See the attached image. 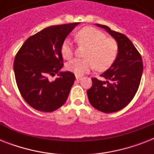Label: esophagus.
<instances>
[{
	"label": "esophagus",
	"mask_w": 154,
	"mask_h": 154,
	"mask_svg": "<svg viewBox=\"0 0 154 154\" xmlns=\"http://www.w3.org/2000/svg\"><path fill=\"white\" fill-rule=\"evenodd\" d=\"M76 79H77V81H81V80H82V77H79V76H76Z\"/></svg>",
	"instance_id": "1"
}]
</instances>
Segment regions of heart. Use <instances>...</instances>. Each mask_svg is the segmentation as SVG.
I'll return each instance as SVG.
<instances>
[{
  "instance_id": "obj_1",
  "label": "heart",
  "mask_w": 154,
  "mask_h": 154,
  "mask_svg": "<svg viewBox=\"0 0 154 154\" xmlns=\"http://www.w3.org/2000/svg\"><path fill=\"white\" fill-rule=\"evenodd\" d=\"M77 43L88 47L85 53L86 59H74L68 63L67 69L77 76H82L95 66L99 71L107 69L117 57L118 45L112 38L93 27H85L75 35ZM60 53L65 59L72 57V42L65 39L60 46Z\"/></svg>"
}]
</instances>
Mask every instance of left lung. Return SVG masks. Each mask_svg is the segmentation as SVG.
<instances>
[{
    "label": "left lung",
    "instance_id": "8db88e82",
    "mask_svg": "<svg viewBox=\"0 0 154 154\" xmlns=\"http://www.w3.org/2000/svg\"><path fill=\"white\" fill-rule=\"evenodd\" d=\"M95 25L106 31L118 45V53L111 66L101 74L103 81L92 78L88 98L96 109L109 113L125 107L135 96L141 82L143 64L140 53L130 40L106 25Z\"/></svg>",
    "mask_w": 154,
    "mask_h": 154
}]
</instances>
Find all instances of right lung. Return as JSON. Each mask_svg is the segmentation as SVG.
<instances>
[{"label": "right lung", "mask_w": 154, "mask_h": 154, "mask_svg": "<svg viewBox=\"0 0 154 154\" xmlns=\"http://www.w3.org/2000/svg\"><path fill=\"white\" fill-rule=\"evenodd\" d=\"M79 22L53 25L29 37L16 55L13 70L21 96L33 109L53 112L65 104L76 79L64 66L60 46ZM57 73L54 81L49 75Z\"/></svg>", "instance_id": "add662e5"}]
</instances>
